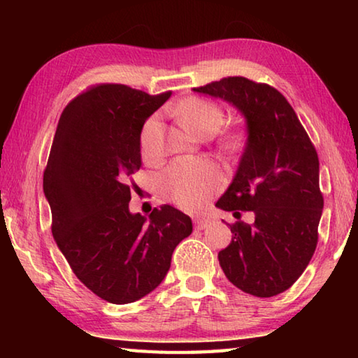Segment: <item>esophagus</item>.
I'll return each mask as SVG.
<instances>
[{
  "label": "esophagus",
  "instance_id": "esophagus-1",
  "mask_svg": "<svg viewBox=\"0 0 358 358\" xmlns=\"http://www.w3.org/2000/svg\"><path fill=\"white\" fill-rule=\"evenodd\" d=\"M210 222L211 221L208 217H196V220H194V226H196L197 230H203L205 227L210 226Z\"/></svg>",
  "mask_w": 358,
  "mask_h": 358
}]
</instances>
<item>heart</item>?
Masks as SVG:
<instances>
[{
  "label": "heart",
  "instance_id": "obj_1",
  "mask_svg": "<svg viewBox=\"0 0 358 358\" xmlns=\"http://www.w3.org/2000/svg\"><path fill=\"white\" fill-rule=\"evenodd\" d=\"M177 113L181 124L187 131L202 137L213 136L224 121L221 108L213 102L203 99H187L178 107ZM159 131L161 124L156 117H151L145 123L141 134V147L145 157H153L156 155ZM221 183L220 169L208 161H175L164 173L167 194L186 210L203 207L208 199L220 189Z\"/></svg>",
  "mask_w": 358,
  "mask_h": 358
}]
</instances>
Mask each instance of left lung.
Returning <instances> with one entry per match:
<instances>
[{
	"label": "left lung",
	"mask_w": 358,
	"mask_h": 358,
	"mask_svg": "<svg viewBox=\"0 0 358 358\" xmlns=\"http://www.w3.org/2000/svg\"><path fill=\"white\" fill-rule=\"evenodd\" d=\"M194 92L229 102L243 115L246 142L237 172L216 207L252 211L230 224L232 241L217 259L227 280L260 299L299 280L317 245L324 210L319 157L287 99L265 83L226 77Z\"/></svg>",
	"instance_id": "obj_1"
}]
</instances>
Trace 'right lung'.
Masks as SVG:
<instances>
[{"label":"right lung","instance_id":"1","mask_svg":"<svg viewBox=\"0 0 358 358\" xmlns=\"http://www.w3.org/2000/svg\"><path fill=\"white\" fill-rule=\"evenodd\" d=\"M171 94L98 85L66 106L53 137L44 172L53 238L78 280L115 305L159 286L192 232L191 217L171 205L148 217L129 211L143 124Z\"/></svg>","mask_w":358,"mask_h":358}]
</instances>
